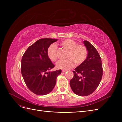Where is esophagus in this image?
I'll list each match as a JSON object with an SVG mask.
<instances>
[{
  "label": "esophagus",
  "instance_id": "obj_1",
  "mask_svg": "<svg viewBox=\"0 0 122 122\" xmlns=\"http://www.w3.org/2000/svg\"><path fill=\"white\" fill-rule=\"evenodd\" d=\"M66 72H67V70H62V73H65Z\"/></svg>",
  "mask_w": 122,
  "mask_h": 122
}]
</instances>
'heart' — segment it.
<instances>
[{
	"label": "heart",
	"instance_id": "1",
	"mask_svg": "<svg viewBox=\"0 0 122 122\" xmlns=\"http://www.w3.org/2000/svg\"><path fill=\"white\" fill-rule=\"evenodd\" d=\"M60 45L66 50H69L67 55V60L60 61L56 65L57 67L61 69H69L75 65L79 66L86 61L87 56L86 47L82 44L71 39H66L60 43ZM47 56L50 60L55 62L58 59L57 47L51 44L47 50Z\"/></svg>",
	"mask_w": 122,
	"mask_h": 122
}]
</instances>
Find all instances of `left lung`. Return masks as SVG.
Instances as JSON below:
<instances>
[{
  "label": "left lung",
  "mask_w": 122,
  "mask_h": 122,
  "mask_svg": "<svg viewBox=\"0 0 122 122\" xmlns=\"http://www.w3.org/2000/svg\"><path fill=\"white\" fill-rule=\"evenodd\" d=\"M88 54L86 61L75 69L70 85L73 92L80 96H86L97 89L100 82L103 68L100 56L87 41H84Z\"/></svg>",
  "instance_id": "obj_1"
}]
</instances>
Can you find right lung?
I'll use <instances>...</instances> for the list:
<instances>
[{"label": "right lung", "instance_id": "right-lung-1", "mask_svg": "<svg viewBox=\"0 0 122 122\" xmlns=\"http://www.w3.org/2000/svg\"><path fill=\"white\" fill-rule=\"evenodd\" d=\"M57 39H41L29 46L21 60V71L24 82L32 93L45 95L52 91L56 84L59 70L48 72L54 67L47 54L48 48Z\"/></svg>", "mask_w": 122, "mask_h": 122}]
</instances>
